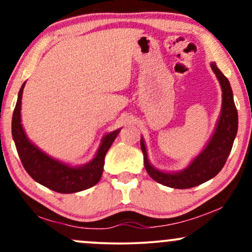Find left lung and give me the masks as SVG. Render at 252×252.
Returning <instances> with one entry per match:
<instances>
[{"label": "left lung", "instance_id": "1", "mask_svg": "<svg viewBox=\"0 0 252 252\" xmlns=\"http://www.w3.org/2000/svg\"><path fill=\"white\" fill-rule=\"evenodd\" d=\"M211 68L215 72L221 88L220 116L206 147L190 161L186 168L179 172H162L155 168L149 162L146 144L143 137H141V149L143 152L144 167L147 172L155 181L167 187L185 189L211 180L224 167L232 149L233 141L238 130V114L233 100L232 89L227 78L217 67L216 63H211Z\"/></svg>", "mask_w": 252, "mask_h": 252}]
</instances>
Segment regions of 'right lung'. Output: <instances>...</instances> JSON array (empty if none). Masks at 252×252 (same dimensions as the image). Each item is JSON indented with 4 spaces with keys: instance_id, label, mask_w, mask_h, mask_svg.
Returning <instances> with one entry per match:
<instances>
[{
    "instance_id": "obj_1",
    "label": "right lung",
    "mask_w": 252,
    "mask_h": 252,
    "mask_svg": "<svg viewBox=\"0 0 252 252\" xmlns=\"http://www.w3.org/2000/svg\"><path fill=\"white\" fill-rule=\"evenodd\" d=\"M25 85L26 82L19 91L11 121V135L25 169L36 182L58 193H76L94 186L102 178L105 154L121 128L103 136L96 155L88 163L71 166L62 162L42 152L26 135L21 124V99Z\"/></svg>"
}]
</instances>
